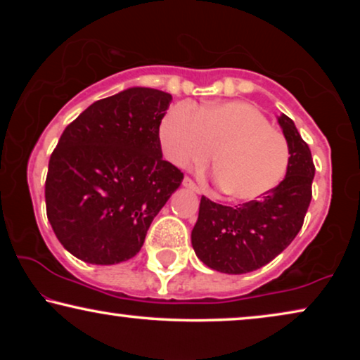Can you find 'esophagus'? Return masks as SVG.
<instances>
[{
    "label": "esophagus",
    "instance_id": "obj_1",
    "mask_svg": "<svg viewBox=\"0 0 360 360\" xmlns=\"http://www.w3.org/2000/svg\"><path fill=\"white\" fill-rule=\"evenodd\" d=\"M184 186H186V188H190L191 191H196V193H201V188L195 184L193 180L190 179V176H185V179H184Z\"/></svg>",
    "mask_w": 360,
    "mask_h": 360
}]
</instances>
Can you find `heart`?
Listing matches in <instances>:
<instances>
[{
	"mask_svg": "<svg viewBox=\"0 0 360 360\" xmlns=\"http://www.w3.org/2000/svg\"><path fill=\"white\" fill-rule=\"evenodd\" d=\"M159 137L165 155L181 169L203 167L216 156L218 184L229 200L264 198L285 180L292 149L262 111L243 101L172 106Z\"/></svg>",
	"mask_w": 360,
	"mask_h": 360,
	"instance_id": "b5f03b06",
	"label": "heart"
}]
</instances>
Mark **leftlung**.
<instances>
[{"mask_svg": "<svg viewBox=\"0 0 360 360\" xmlns=\"http://www.w3.org/2000/svg\"><path fill=\"white\" fill-rule=\"evenodd\" d=\"M278 124L292 149V162L277 188L239 208L201 196L191 245L210 269L233 275L252 272L287 249L302 229L311 201L313 157L287 115L278 117Z\"/></svg>", "mask_w": 360, "mask_h": 360, "instance_id": "obj_1", "label": "left lung"}]
</instances>
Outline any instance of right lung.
Returning <instances> with one entry per match:
<instances>
[{
  "label": "right lung",
  "mask_w": 360,
  "mask_h": 360,
  "mask_svg": "<svg viewBox=\"0 0 360 360\" xmlns=\"http://www.w3.org/2000/svg\"><path fill=\"white\" fill-rule=\"evenodd\" d=\"M172 95L134 86L88 106L65 127L46 179L47 218L83 262L132 259L184 174L162 159L159 127Z\"/></svg>",
  "instance_id": "1"
}]
</instances>
